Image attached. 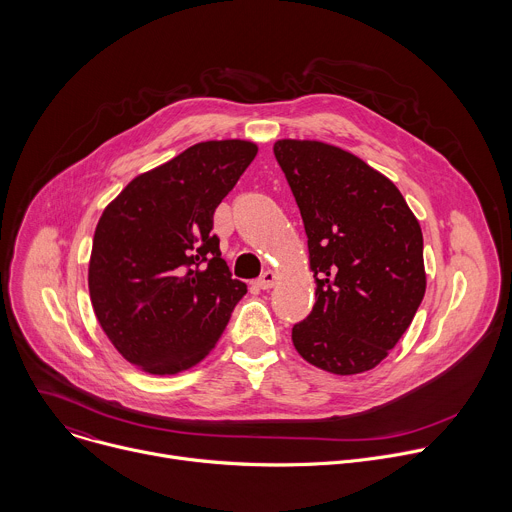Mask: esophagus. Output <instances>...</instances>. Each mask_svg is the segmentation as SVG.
I'll list each match as a JSON object with an SVG mask.
<instances>
[{
    "instance_id": "obj_1",
    "label": "esophagus",
    "mask_w": 512,
    "mask_h": 512,
    "mask_svg": "<svg viewBox=\"0 0 512 512\" xmlns=\"http://www.w3.org/2000/svg\"><path fill=\"white\" fill-rule=\"evenodd\" d=\"M275 281H277V273L275 271H265V273H261L259 279H255V285L259 289H271L275 285Z\"/></svg>"
}]
</instances>
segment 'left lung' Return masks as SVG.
Instances as JSON below:
<instances>
[{
    "label": "left lung",
    "mask_w": 512,
    "mask_h": 512,
    "mask_svg": "<svg viewBox=\"0 0 512 512\" xmlns=\"http://www.w3.org/2000/svg\"><path fill=\"white\" fill-rule=\"evenodd\" d=\"M273 154L298 202L316 279V304L291 340L332 375L371 371L425 294L417 218L389 178L334 145L281 139Z\"/></svg>",
    "instance_id": "1"
}]
</instances>
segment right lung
I'll use <instances>...</instances> for the list:
<instances>
[{"label": "right lung", "instance_id": "1", "mask_svg": "<svg viewBox=\"0 0 512 512\" xmlns=\"http://www.w3.org/2000/svg\"><path fill=\"white\" fill-rule=\"evenodd\" d=\"M257 156L241 139L202 141L133 178L103 210L89 291L119 354L152 375H176L221 338L247 285L212 235L214 210Z\"/></svg>", "mask_w": 512, "mask_h": 512}]
</instances>
